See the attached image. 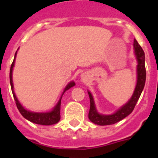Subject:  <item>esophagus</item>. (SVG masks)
I'll return each mask as SVG.
<instances>
[{
    "instance_id": "1",
    "label": "esophagus",
    "mask_w": 158,
    "mask_h": 158,
    "mask_svg": "<svg viewBox=\"0 0 158 158\" xmlns=\"http://www.w3.org/2000/svg\"><path fill=\"white\" fill-rule=\"evenodd\" d=\"M82 79H83L84 81H86V76H85L84 74H83V75H82Z\"/></svg>"
}]
</instances>
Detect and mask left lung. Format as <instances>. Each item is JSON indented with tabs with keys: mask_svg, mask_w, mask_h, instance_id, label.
<instances>
[{
	"mask_svg": "<svg viewBox=\"0 0 158 158\" xmlns=\"http://www.w3.org/2000/svg\"><path fill=\"white\" fill-rule=\"evenodd\" d=\"M134 49L135 54L136 56V59L138 61L137 65V84L135 87V92L133 94L131 98L127 103L125 104L122 107H120L116 112L111 115H102L99 114L96 110L95 103L94 98L90 92H88L90 98V109L89 112V118L92 122L99 125H113L115 123L119 122L120 120H123L127 115L132 112L135 105L137 103L138 100L139 98L140 95L145 85L146 81V69H145V54L142 48L135 39L134 41Z\"/></svg>",
	"mask_w": 158,
	"mask_h": 158,
	"instance_id": "left-lung-1",
	"label": "left lung"
}]
</instances>
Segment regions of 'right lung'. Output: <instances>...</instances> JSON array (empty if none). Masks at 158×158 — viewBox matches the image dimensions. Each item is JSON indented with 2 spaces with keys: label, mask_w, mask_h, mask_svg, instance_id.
<instances>
[{
  "label": "right lung",
  "mask_w": 158,
  "mask_h": 158,
  "mask_svg": "<svg viewBox=\"0 0 158 158\" xmlns=\"http://www.w3.org/2000/svg\"><path fill=\"white\" fill-rule=\"evenodd\" d=\"M16 54H17V52H15V58H14V60L12 62L10 66V86H11V90H12V94H13L14 98H15V101L16 106H17V108L18 110H19V112L23 117L27 119L28 120L31 121V122L35 123V124H38V125H54V124H56L58 121L60 119V102H61V98L58 102V103L56 104V106H55L54 109H53L52 111L50 112H45V113H38V112H32V111H29V110H26L23 107V106L19 103V102L18 101V99L16 98L15 94V92H14V85H13V80H12V71H13V67L15 65V56ZM75 84L74 82H70L68 84L65 89H64V92H63V94L66 90L69 89L70 88H72L73 86H74ZM62 94V95H63Z\"/></svg>",
  "instance_id": "right-lung-1"
}]
</instances>
